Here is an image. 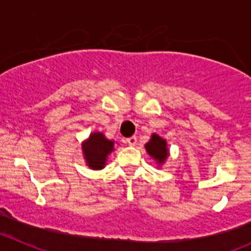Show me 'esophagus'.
<instances>
[{"label":"esophagus","mask_w":251,"mask_h":251,"mask_svg":"<svg viewBox=\"0 0 251 251\" xmlns=\"http://www.w3.org/2000/svg\"><path fill=\"white\" fill-rule=\"evenodd\" d=\"M126 142L130 146H135L136 143H137V138H136V136H132V137H128L127 140H126Z\"/></svg>","instance_id":"esophagus-1"}]
</instances>
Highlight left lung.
Here are the masks:
<instances>
[{
	"instance_id": "8db88e82",
	"label": "left lung",
	"mask_w": 251,
	"mask_h": 251,
	"mask_svg": "<svg viewBox=\"0 0 251 251\" xmlns=\"http://www.w3.org/2000/svg\"><path fill=\"white\" fill-rule=\"evenodd\" d=\"M146 150L150 153L151 157L157 159V162L159 164H162L165 158L168 157L167 142H165V140L160 138L158 135H155V133H153L151 141L146 145Z\"/></svg>"
}]
</instances>
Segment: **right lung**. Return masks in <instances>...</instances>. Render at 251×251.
I'll list each match as a JSON object with an SVG mask.
<instances>
[{
	"mask_svg": "<svg viewBox=\"0 0 251 251\" xmlns=\"http://www.w3.org/2000/svg\"><path fill=\"white\" fill-rule=\"evenodd\" d=\"M87 163L93 169H101L105 165L106 155L113 151L114 142L104 137L99 132L89 136V140L82 146Z\"/></svg>",
	"mask_w": 251,
	"mask_h": 251,
	"instance_id": "add662e5",
	"label": "right lung"
}]
</instances>
